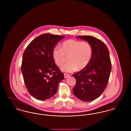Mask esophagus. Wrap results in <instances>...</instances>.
I'll return each mask as SVG.
<instances>
[{
    "mask_svg": "<svg viewBox=\"0 0 131 131\" xmlns=\"http://www.w3.org/2000/svg\"><path fill=\"white\" fill-rule=\"evenodd\" d=\"M69 77H70V75L67 74H64V78L65 79L68 78Z\"/></svg>",
    "mask_w": 131,
    "mask_h": 131,
    "instance_id": "obj_1",
    "label": "esophagus"
}]
</instances>
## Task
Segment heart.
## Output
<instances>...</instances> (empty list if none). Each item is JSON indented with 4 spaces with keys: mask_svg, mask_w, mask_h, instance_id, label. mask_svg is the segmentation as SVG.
Masks as SVG:
<instances>
[{
    "mask_svg": "<svg viewBox=\"0 0 131 131\" xmlns=\"http://www.w3.org/2000/svg\"><path fill=\"white\" fill-rule=\"evenodd\" d=\"M62 49L54 47L52 56L56 65L62 66L68 56V62L61 67V71L71 73L77 69L81 70L86 68L91 60L92 47L86 41L81 42L75 39H69L62 44Z\"/></svg>",
    "mask_w": 131,
    "mask_h": 131,
    "instance_id": "1",
    "label": "heart"
}]
</instances>
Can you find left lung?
<instances>
[{
	"mask_svg": "<svg viewBox=\"0 0 131 131\" xmlns=\"http://www.w3.org/2000/svg\"><path fill=\"white\" fill-rule=\"evenodd\" d=\"M92 47V56L87 67L73 75L76 80L73 91L75 96L84 102L99 97L106 88L112 70L110 52L106 45L91 36H77Z\"/></svg>",
	"mask_w": 131,
	"mask_h": 131,
	"instance_id": "1",
	"label": "left lung"
}]
</instances>
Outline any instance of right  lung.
<instances>
[{
  "label": "right lung",
  "mask_w": 131,
  "mask_h": 131,
  "mask_svg": "<svg viewBox=\"0 0 131 131\" xmlns=\"http://www.w3.org/2000/svg\"><path fill=\"white\" fill-rule=\"evenodd\" d=\"M64 37L42 34L33 40L24 52L21 73L28 92L36 99L47 100L54 96L64 78L52 56L53 48Z\"/></svg>",
  "instance_id": "add662e5"
}]
</instances>
